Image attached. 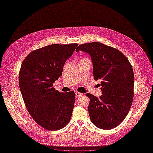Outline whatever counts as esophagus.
Masks as SVG:
<instances>
[{
  "label": "esophagus",
  "instance_id": "esophagus-1",
  "mask_svg": "<svg viewBox=\"0 0 153 153\" xmlns=\"http://www.w3.org/2000/svg\"><path fill=\"white\" fill-rule=\"evenodd\" d=\"M75 93H76V98H79V97L82 96L83 95V93H79V92H78V91H76Z\"/></svg>",
  "mask_w": 153,
  "mask_h": 153
}]
</instances>
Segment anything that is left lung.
Segmentation results:
<instances>
[{"label": "left lung", "mask_w": 153, "mask_h": 153, "mask_svg": "<svg viewBox=\"0 0 153 153\" xmlns=\"http://www.w3.org/2000/svg\"><path fill=\"white\" fill-rule=\"evenodd\" d=\"M79 51L90 55L94 79L101 80L102 94L100 98L87 94L90 120L97 128L112 129L126 118L132 103V67L120 51L99 42L81 45L76 49V52Z\"/></svg>", "instance_id": "obj_1"}]
</instances>
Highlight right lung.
<instances>
[{"label":"right lung","instance_id":"right-lung-1","mask_svg":"<svg viewBox=\"0 0 153 153\" xmlns=\"http://www.w3.org/2000/svg\"><path fill=\"white\" fill-rule=\"evenodd\" d=\"M77 46H46L31 52L22 63L19 85L23 100L32 118L46 129H61L71 120L74 92L60 93L52 86Z\"/></svg>","mask_w":153,"mask_h":153}]
</instances>
